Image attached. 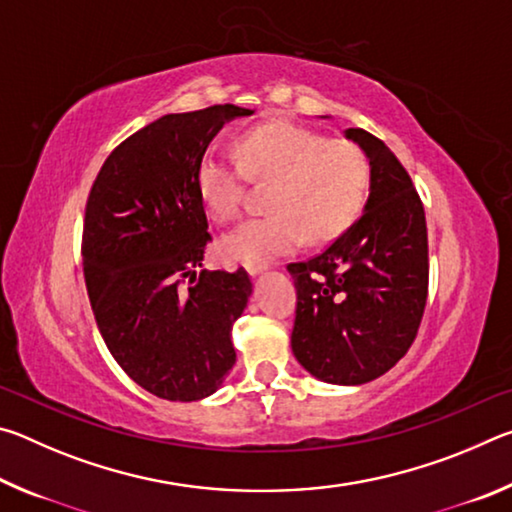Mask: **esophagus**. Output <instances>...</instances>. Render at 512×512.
I'll return each instance as SVG.
<instances>
[{"instance_id": "34e87169", "label": "esophagus", "mask_w": 512, "mask_h": 512, "mask_svg": "<svg viewBox=\"0 0 512 512\" xmlns=\"http://www.w3.org/2000/svg\"><path fill=\"white\" fill-rule=\"evenodd\" d=\"M264 264H246V271L250 273V275H257L259 271H264Z\"/></svg>"}]
</instances>
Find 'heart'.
Listing matches in <instances>:
<instances>
[{"label":"heart","instance_id":"b5f03b06","mask_svg":"<svg viewBox=\"0 0 512 512\" xmlns=\"http://www.w3.org/2000/svg\"><path fill=\"white\" fill-rule=\"evenodd\" d=\"M246 178L271 185V214L239 225L221 248L235 262L266 264L296 250L302 235L309 244L341 235L366 203L370 160L359 144L329 140L305 126H257L237 142V164L219 155H205L198 164V194L216 221H237L244 212Z\"/></svg>","mask_w":512,"mask_h":512}]
</instances>
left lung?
Returning <instances> with one entry per match:
<instances>
[{"label": "left lung", "instance_id": "obj_1", "mask_svg": "<svg viewBox=\"0 0 512 512\" xmlns=\"http://www.w3.org/2000/svg\"><path fill=\"white\" fill-rule=\"evenodd\" d=\"M370 160L366 214L323 253L289 264L296 284L291 348L329 384H366L391 370L418 336L429 293L424 205L395 153L348 128Z\"/></svg>", "mask_w": 512, "mask_h": 512}]
</instances>
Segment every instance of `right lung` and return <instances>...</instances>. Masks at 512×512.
Returning a JSON list of instances; mask_svg holds the SVG:
<instances>
[{"label":"right lung","instance_id":"right-lung-1","mask_svg":"<svg viewBox=\"0 0 512 512\" xmlns=\"http://www.w3.org/2000/svg\"><path fill=\"white\" fill-rule=\"evenodd\" d=\"M210 106L164 115L112 151L90 189L83 273L97 327L121 370L171 402L212 395L235 366L232 325L250 277L201 271L212 241L196 169L228 119Z\"/></svg>","mask_w":512,"mask_h":512}]
</instances>
